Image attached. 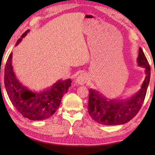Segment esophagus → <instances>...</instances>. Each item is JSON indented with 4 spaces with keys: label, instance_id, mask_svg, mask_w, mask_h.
I'll return each instance as SVG.
<instances>
[{
    "label": "esophagus",
    "instance_id": "34e87169",
    "mask_svg": "<svg viewBox=\"0 0 155 155\" xmlns=\"http://www.w3.org/2000/svg\"><path fill=\"white\" fill-rule=\"evenodd\" d=\"M87 80H88L87 75L83 73V74H81L80 75H78L77 77V78L75 79V83L77 84V85H83L84 84L87 83Z\"/></svg>",
    "mask_w": 155,
    "mask_h": 155
}]
</instances>
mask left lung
Returning <instances> with one entry per match:
<instances>
[{"label":"left lung","instance_id":"8db88e82","mask_svg":"<svg viewBox=\"0 0 155 155\" xmlns=\"http://www.w3.org/2000/svg\"><path fill=\"white\" fill-rule=\"evenodd\" d=\"M137 65L145 69L141 88L127 98H108L94 89L89 90L88 113L91 118L103 125H120L129 122L140 111L145 99L150 78V68L142 49H139Z\"/></svg>","mask_w":155,"mask_h":155}]
</instances>
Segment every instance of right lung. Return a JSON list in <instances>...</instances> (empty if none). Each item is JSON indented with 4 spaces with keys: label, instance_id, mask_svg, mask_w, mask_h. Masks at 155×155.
I'll use <instances>...</instances> for the list:
<instances>
[{
    "label": "right lung",
    "instance_id": "right-lung-1",
    "mask_svg": "<svg viewBox=\"0 0 155 155\" xmlns=\"http://www.w3.org/2000/svg\"><path fill=\"white\" fill-rule=\"evenodd\" d=\"M29 31L22 34L15 46ZM12 57L13 53H11L5 65L4 77L5 87L12 104L23 117L33 121L48 118L58 109L62 97L71 85V79L59 80L50 87L41 91L31 90L17 78L12 65Z\"/></svg>",
    "mask_w": 155,
    "mask_h": 155
}]
</instances>
